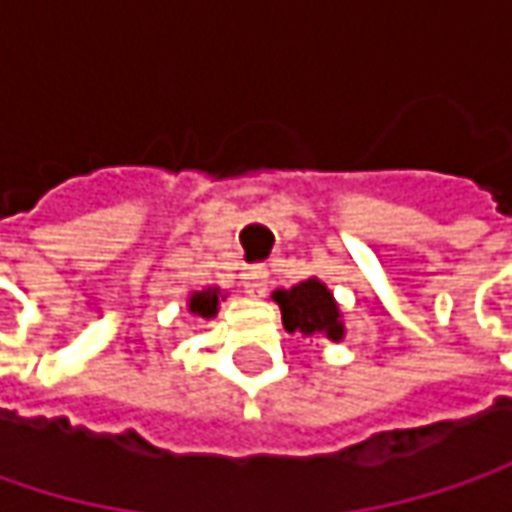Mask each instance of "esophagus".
Segmentation results:
<instances>
[{"label":"esophagus","mask_w":512,"mask_h":512,"mask_svg":"<svg viewBox=\"0 0 512 512\" xmlns=\"http://www.w3.org/2000/svg\"><path fill=\"white\" fill-rule=\"evenodd\" d=\"M267 279H270V273H267L265 265H250L245 270V287L253 296H262L265 293Z\"/></svg>","instance_id":"obj_1"}]
</instances>
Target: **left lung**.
Wrapping results in <instances>:
<instances>
[{"label": "left lung", "mask_w": 512, "mask_h": 512, "mask_svg": "<svg viewBox=\"0 0 512 512\" xmlns=\"http://www.w3.org/2000/svg\"><path fill=\"white\" fill-rule=\"evenodd\" d=\"M273 302L282 310V325L287 333H302V336H316V339L325 336L330 342L344 339L342 310L325 282L305 279L290 290H276Z\"/></svg>", "instance_id": "left-lung-1"}]
</instances>
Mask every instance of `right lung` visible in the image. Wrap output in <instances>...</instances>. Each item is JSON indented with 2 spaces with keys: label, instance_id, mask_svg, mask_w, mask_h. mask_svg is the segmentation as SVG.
<instances>
[{
  "label": "right lung",
  "instance_id": "1",
  "mask_svg": "<svg viewBox=\"0 0 512 512\" xmlns=\"http://www.w3.org/2000/svg\"><path fill=\"white\" fill-rule=\"evenodd\" d=\"M222 299H225V296H222V290H219V287L196 290V293H190V299H187V310H190L193 316L213 319V316L219 313V302H222Z\"/></svg>",
  "mask_w": 512,
  "mask_h": 512
}]
</instances>
